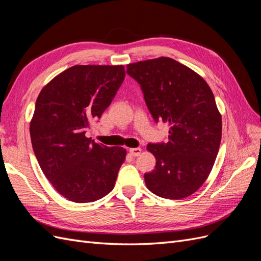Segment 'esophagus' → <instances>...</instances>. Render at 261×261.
<instances>
[{"label": "esophagus", "instance_id": "esophagus-1", "mask_svg": "<svg viewBox=\"0 0 261 261\" xmlns=\"http://www.w3.org/2000/svg\"><path fill=\"white\" fill-rule=\"evenodd\" d=\"M129 153L133 156H138L141 153V149L140 148H130L129 149Z\"/></svg>", "mask_w": 261, "mask_h": 261}]
</instances>
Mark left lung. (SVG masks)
I'll return each mask as SVG.
<instances>
[{
    "instance_id": "left-lung-1",
    "label": "left lung",
    "mask_w": 261,
    "mask_h": 261,
    "mask_svg": "<svg viewBox=\"0 0 261 261\" xmlns=\"http://www.w3.org/2000/svg\"><path fill=\"white\" fill-rule=\"evenodd\" d=\"M127 74L141 87L155 122L169 123L167 144H148L155 168L145 181L154 195L181 199L210 174L222 136V118L203 78L170 58L132 63Z\"/></svg>"
}]
</instances>
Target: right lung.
Instances as JSON below:
<instances>
[{"instance_id": "right-lung-1", "label": "right lung", "mask_w": 261, "mask_h": 261, "mask_svg": "<svg viewBox=\"0 0 261 261\" xmlns=\"http://www.w3.org/2000/svg\"><path fill=\"white\" fill-rule=\"evenodd\" d=\"M123 65H75L46 84L36 101L30 138L39 165L66 199L92 202L112 191L126 150L85 136L111 105Z\"/></svg>"}]
</instances>
